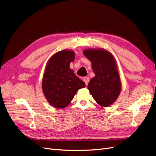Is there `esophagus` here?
Instances as JSON below:
<instances>
[{
  "label": "esophagus",
  "instance_id": "1",
  "mask_svg": "<svg viewBox=\"0 0 156 156\" xmlns=\"http://www.w3.org/2000/svg\"><path fill=\"white\" fill-rule=\"evenodd\" d=\"M89 81H90V79H89L88 77H84L83 78V81H84V83H85L86 85H88Z\"/></svg>",
  "mask_w": 156,
  "mask_h": 156
}]
</instances>
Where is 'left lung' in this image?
Instances as JSON below:
<instances>
[{"mask_svg":"<svg viewBox=\"0 0 156 156\" xmlns=\"http://www.w3.org/2000/svg\"><path fill=\"white\" fill-rule=\"evenodd\" d=\"M84 56L90 61L95 77L91 79L88 89L98 105L107 107L119 98L122 83L115 58L104 49H87Z\"/></svg>","mask_w":156,"mask_h":156,"instance_id":"obj_1","label":"left lung"}]
</instances>
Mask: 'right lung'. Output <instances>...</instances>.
<instances>
[{
	"instance_id": "add662e5",
	"label": "right lung",
	"mask_w": 156,
	"mask_h": 156,
	"mask_svg": "<svg viewBox=\"0 0 156 156\" xmlns=\"http://www.w3.org/2000/svg\"><path fill=\"white\" fill-rule=\"evenodd\" d=\"M75 59V52L64 49L55 53L47 62L41 89L49 104L56 108L66 107L85 83L75 75L69 64Z\"/></svg>"
}]
</instances>
